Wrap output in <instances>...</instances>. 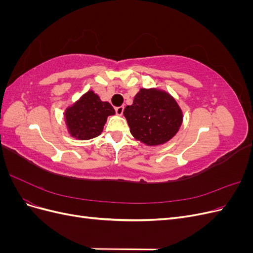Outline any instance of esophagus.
<instances>
[{
	"instance_id": "34e87169",
	"label": "esophagus",
	"mask_w": 253,
	"mask_h": 253,
	"mask_svg": "<svg viewBox=\"0 0 253 253\" xmlns=\"http://www.w3.org/2000/svg\"><path fill=\"white\" fill-rule=\"evenodd\" d=\"M124 110H125V106H117L116 109H115V111H116V114L119 115V116H121L122 114H124Z\"/></svg>"
}]
</instances>
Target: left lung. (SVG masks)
Returning <instances> with one entry per match:
<instances>
[{"mask_svg":"<svg viewBox=\"0 0 253 253\" xmlns=\"http://www.w3.org/2000/svg\"><path fill=\"white\" fill-rule=\"evenodd\" d=\"M131 134L148 145L169 141L182 122V113L175 99L164 90L141 88L132 105L124 111Z\"/></svg>","mask_w":253,"mask_h":253,"instance_id":"1","label":"left lung"}]
</instances>
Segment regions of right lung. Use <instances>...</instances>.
Returning a JSON list of instances; mask_svg holds the SVG:
<instances>
[{
  "instance_id": "obj_1",
  "label": "right lung",
  "mask_w": 253,
  "mask_h": 253,
  "mask_svg": "<svg viewBox=\"0 0 253 253\" xmlns=\"http://www.w3.org/2000/svg\"><path fill=\"white\" fill-rule=\"evenodd\" d=\"M114 114L115 110L109 102L101 101L93 90H88L66 109L65 122L73 137L86 140L100 135L108 116Z\"/></svg>"
}]
</instances>
